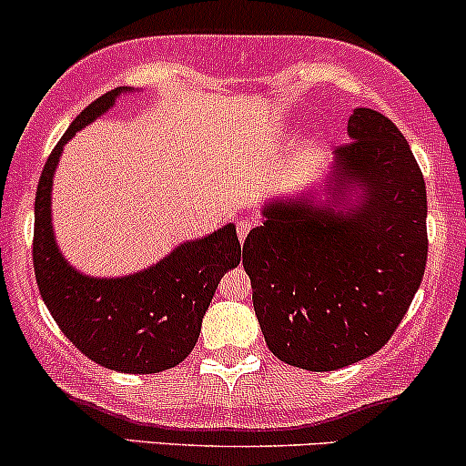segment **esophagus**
<instances>
[{"mask_svg":"<svg viewBox=\"0 0 466 466\" xmlns=\"http://www.w3.org/2000/svg\"><path fill=\"white\" fill-rule=\"evenodd\" d=\"M249 229H252V225H249L248 221H238L237 223V234H238V238H241V241H245V237L249 234Z\"/></svg>","mask_w":466,"mask_h":466,"instance_id":"obj_1","label":"esophagus"}]
</instances>
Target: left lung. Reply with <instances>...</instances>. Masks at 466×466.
<instances>
[{"label": "left lung", "instance_id": "1", "mask_svg": "<svg viewBox=\"0 0 466 466\" xmlns=\"http://www.w3.org/2000/svg\"><path fill=\"white\" fill-rule=\"evenodd\" d=\"M347 135L327 177L329 201H269L243 245L269 351L308 371L385 347L427 268V187L407 139L371 108L351 112Z\"/></svg>", "mask_w": 466, "mask_h": 466}]
</instances>
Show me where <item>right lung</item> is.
Listing matches in <instances>:
<instances>
[{"mask_svg": "<svg viewBox=\"0 0 466 466\" xmlns=\"http://www.w3.org/2000/svg\"><path fill=\"white\" fill-rule=\"evenodd\" d=\"M121 92L130 88L106 92L81 110L50 152L35 197L33 265L46 308L81 354L121 374H158L194 350L218 280L241 263V243L237 228L228 223L208 237L181 243L152 268L121 279H92L64 258L50 214L61 150L76 130L108 112Z\"/></svg>", "mask_w": 466, "mask_h": 466, "instance_id": "add662e5", "label": "right lung"}]
</instances>
